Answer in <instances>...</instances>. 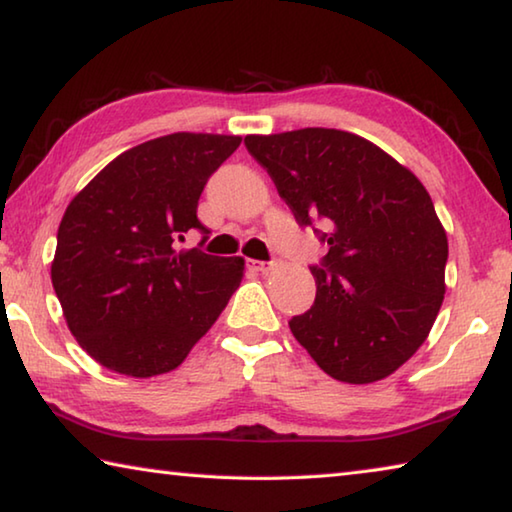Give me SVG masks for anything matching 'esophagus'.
Instances as JSON below:
<instances>
[{
    "label": "esophagus",
    "mask_w": 512,
    "mask_h": 512,
    "mask_svg": "<svg viewBox=\"0 0 512 512\" xmlns=\"http://www.w3.org/2000/svg\"><path fill=\"white\" fill-rule=\"evenodd\" d=\"M250 264H253V268H255V271H259V273H268V271H273V262H255V259H253V262H250Z\"/></svg>",
    "instance_id": "esophagus-1"
}]
</instances>
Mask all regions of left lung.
Here are the masks:
<instances>
[{
  "label": "left lung",
  "mask_w": 512,
  "mask_h": 512,
  "mask_svg": "<svg viewBox=\"0 0 512 512\" xmlns=\"http://www.w3.org/2000/svg\"><path fill=\"white\" fill-rule=\"evenodd\" d=\"M244 144L329 248L311 266L316 300L289 320L293 336L329 377H388L427 339L445 298L447 235L427 189L379 146L336 128Z\"/></svg>",
  "instance_id": "obj_1"
}]
</instances>
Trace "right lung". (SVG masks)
Returning <instances> with one entry per match:
<instances>
[{
  "label": "right lung",
  "mask_w": 512,
  "mask_h": 512,
  "mask_svg": "<svg viewBox=\"0 0 512 512\" xmlns=\"http://www.w3.org/2000/svg\"><path fill=\"white\" fill-rule=\"evenodd\" d=\"M241 137L173 133L117 155L67 205L51 282L69 332L128 377L178 368L244 277V259L178 250L210 230L196 207Z\"/></svg>",
  "instance_id": "obj_1"
}]
</instances>
